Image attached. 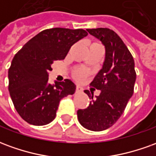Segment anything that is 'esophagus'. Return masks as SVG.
Here are the masks:
<instances>
[{
    "label": "esophagus",
    "instance_id": "obj_1",
    "mask_svg": "<svg viewBox=\"0 0 156 156\" xmlns=\"http://www.w3.org/2000/svg\"><path fill=\"white\" fill-rule=\"evenodd\" d=\"M83 92V88L80 87L79 85H78L77 87H76V93H81Z\"/></svg>",
    "mask_w": 156,
    "mask_h": 156
}]
</instances>
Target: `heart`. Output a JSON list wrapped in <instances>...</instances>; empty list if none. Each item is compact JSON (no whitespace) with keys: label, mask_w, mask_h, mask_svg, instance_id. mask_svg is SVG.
I'll use <instances>...</instances> for the list:
<instances>
[{"label":"heart","mask_w":156,"mask_h":156,"mask_svg":"<svg viewBox=\"0 0 156 156\" xmlns=\"http://www.w3.org/2000/svg\"><path fill=\"white\" fill-rule=\"evenodd\" d=\"M75 75H76V77H77L78 78H79V79H82V78L84 77L85 73H83V72L78 71V72H77V73H76V74H75Z\"/></svg>","instance_id":"heart-1"}]
</instances>
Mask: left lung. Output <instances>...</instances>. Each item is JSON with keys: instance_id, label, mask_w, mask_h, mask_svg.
<instances>
[{"instance_id": "left-lung-1", "label": "left lung", "mask_w": 156, "mask_h": 156, "mask_svg": "<svg viewBox=\"0 0 156 156\" xmlns=\"http://www.w3.org/2000/svg\"><path fill=\"white\" fill-rule=\"evenodd\" d=\"M90 35L105 46V57L102 68L90 84L100 90L98 96L85 109L77 112L79 123L92 131L111 127L119 119L133 95L136 79L134 61L122 39L108 28L87 29ZM89 98L94 94L84 90Z\"/></svg>"}]
</instances>
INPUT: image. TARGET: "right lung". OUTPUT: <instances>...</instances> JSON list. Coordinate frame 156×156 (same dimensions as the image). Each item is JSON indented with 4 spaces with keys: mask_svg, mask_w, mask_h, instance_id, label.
<instances>
[{
    "mask_svg": "<svg viewBox=\"0 0 156 156\" xmlns=\"http://www.w3.org/2000/svg\"><path fill=\"white\" fill-rule=\"evenodd\" d=\"M88 35L83 29H48L39 32L15 55L8 70L9 92L16 110L30 124L51 123L59 102L73 94L76 84L70 79L48 83L51 64L62 60L75 42Z\"/></svg>",
    "mask_w": 156,
    "mask_h": 156,
    "instance_id": "obj_1",
    "label": "right lung"
}]
</instances>
